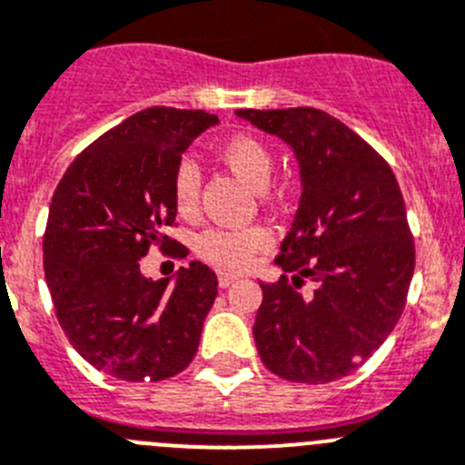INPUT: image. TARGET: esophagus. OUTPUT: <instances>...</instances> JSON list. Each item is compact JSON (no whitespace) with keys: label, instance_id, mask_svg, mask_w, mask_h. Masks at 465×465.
Segmentation results:
<instances>
[{"label":"esophagus","instance_id":"34e87169","mask_svg":"<svg viewBox=\"0 0 465 465\" xmlns=\"http://www.w3.org/2000/svg\"><path fill=\"white\" fill-rule=\"evenodd\" d=\"M236 280H238V277L232 275V272H220V275H218L220 289H227V286H232Z\"/></svg>","mask_w":465,"mask_h":465}]
</instances>
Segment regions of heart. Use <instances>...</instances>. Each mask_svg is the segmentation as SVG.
Masks as SVG:
<instances>
[{
	"label": "heart",
	"instance_id": "obj_1",
	"mask_svg": "<svg viewBox=\"0 0 465 465\" xmlns=\"http://www.w3.org/2000/svg\"><path fill=\"white\" fill-rule=\"evenodd\" d=\"M220 160L232 173H236L242 183L252 190H263L271 179L272 155L268 146L252 134H236L229 137L218 151ZM202 176L193 163H181L173 172V203L181 215H193L199 203ZM271 245V233L262 227L245 229H208L199 236L197 252L206 262L229 271H242L254 262L259 252Z\"/></svg>",
	"mask_w": 465,
	"mask_h": 465
}]
</instances>
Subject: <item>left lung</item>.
Returning <instances> with one entry per match:
<instances>
[{
    "label": "left lung",
    "instance_id": "8db88e82",
    "mask_svg": "<svg viewBox=\"0 0 465 465\" xmlns=\"http://www.w3.org/2000/svg\"><path fill=\"white\" fill-rule=\"evenodd\" d=\"M293 151L301 202L262 284L252 335L263 364L296 383L349 376L388 340L415 268L406 203L390 164L335 116L314 107L238 110ZM312 279L315 292H300Z\"/></svg>",
    "mask_w": 465,
    "mask_h": 465
}]
</instances>
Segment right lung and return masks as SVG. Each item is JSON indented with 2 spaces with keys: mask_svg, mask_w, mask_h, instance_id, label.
Returning <instances> with one entry per match:
<instances>
[{
  "mask_svg": "<svg viewBox=\"0 0 465 465\" xmlns=\"http://www.w3.org/2000/svg\"><path fill=\"white\" fill-rule=\"evenodd\" d=\"M218 116L149 107L82 151L54 190L43 238L45 282L73 349L130 383L176 376L193 362L218 277L190 262L172 280L140 271L149 245L185 247L163 229L176 220L173 172Z\"/></svg>",
  "mask_w": 465,
  "mask_h": 465,
  "instance_id": "obj_1",
  "label": "right lung"
}]
</instances>
